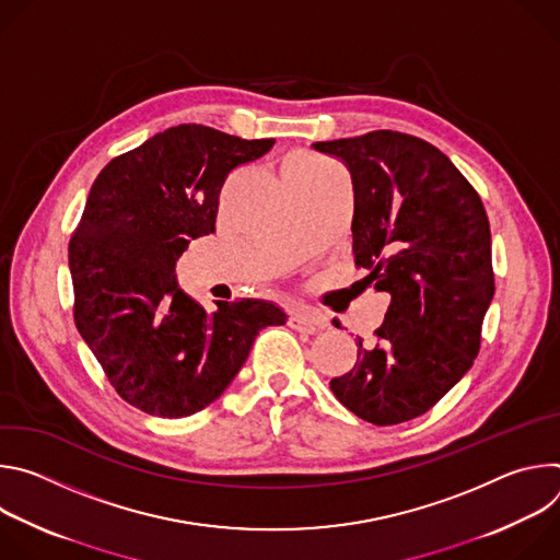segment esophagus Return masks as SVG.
<instances>
[{
    "mask_svg": "<svg viewBox=\"0 0 560 560\" xmlns=\"http://www.w3.org/2000/svg\"><path fill=\"white\" fill-rule=\"evenodd\" d=\"M290 328L299 330V332H307V335H314L322 330L326 326V318L322 312H316L312 307H305V305H296L290 310V318H288Z\"/></svg>",
    "mask_w": 560,
    "mask_h": 560,
    "instance_id": "obj_1",
    "label": "esophagus"
}]
</instances>
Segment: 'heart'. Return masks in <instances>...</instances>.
<instances>
[{
	"mask_svg": "<svg viewBox=\"0 0 560 560\" xmlns=\"http://www.w3.org/2000/svg\"><path fill=\"white\" fill-rule=\"evenodd\" d=\"M288 166H296V168H303V171H335L330 164L322 162V159L316 156H310V154H294Z\"/></svg>",
	"mask_w": 560,
	"mask_h": 560,
	"instance_id": "b5f03b06",
	"label": "heart"
}]
</instances>
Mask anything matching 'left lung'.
<instances>
[{
    "mask_svg": "<svg viewBox=\"0 0 560 560\" xmlns=\"http://www.w3.org/2000/svg\"><path fill=\"white\" fill-rule=\"evenodd\" d=\"M354 186L352 253L361 279L389 296L372 348L330 381L339 401L374 425L425 415L471 368L494 296L492 234L481 197L432 143L374 130L316 141Z\"/></svg>",
    "mask_w": 560,
    "mask_h": 560,
    "instance_id": "obj_1",
    "label": "left lung"
}]
</instances>
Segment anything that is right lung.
Segmentation results:
<instances>
[{"label": "right lung", "mask_w": 560, "mask_h": 560, "mask_svg": "<svg viewBox=\"0 0 560 560\" xmlns=\"http://www.w3.org/2000/svg\"><path fill=\"white\" fill-rule=\"evenodd\" d=\"M272 145L182 124L115 156L91 188L68 246L74 324L117 394L145 415L203 410L244 368L257 335L285 324L264 299L214 301L206 312L175 279L192 238L214 232L228 173Z\"/></svg>", "instance_id": "add662e5"}]
</instances>
